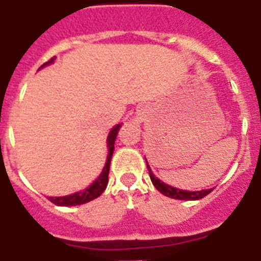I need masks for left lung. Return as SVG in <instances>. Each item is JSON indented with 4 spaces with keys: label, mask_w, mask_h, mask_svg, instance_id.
I'll return each instance as SVG.
<instances>
[{
    "label": "left lung",
    "mask_w": 261,
    "mask_h": 261,
    "mask_svg": "<svg viewBox=\"0 0 261 261\" xmlns=\"http://www.w3.org/2000/svg\"><path fill=\"white\" fill-rule=\"evenodd\" d=\"M146 166H147V170H149V175H150L151 183L154 184V187H155L156 190L162 193V195L167 196V197H171V199L200 200V199H204L205 196L209 195V193L213 191V188H209V190H201V191L179 190V188H175V187H172V186H168V184H166L165 181H162L161 179H158V177L153 174V171H151V168H150V166H149V163H147V161H146Z\"/></svg>",
    "instance_id": "8db88e82"
}]
</instances>
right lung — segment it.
Listing matches in <instances>:
<instances>
[{
    "mask_svg": "<svg viewBox=\"0 0 261 261\" xmlns=\"http://www.w3.org/2000/svg\"><path fill=\"white\" fill-rule=\"evenodd\" d=\"M56 60V57H53L52 60H49L48 62L43 64L39 69L44 68V66L50 65L53 64ZM120 126L121 124H116L114 128L111 129L110 133L107 136V147H108V154L107 158H106V163L105 167H103L102 172L99 174V176L96 177L95 180L93 183L90 184L89 187H86L85 190L77 191L74 193H70V195H65V196H49L48 199H49L50 202H53L57 206H75V205H82L86 204V202L91 201V200L96 199L99 196L102 195L103 191L106 190V187L108 184V172H110V165H111V159H112V154H114L115 150V140H116L117 132H119Z\"/></svg>",
    "mask_w": 261,
    "mask_h": 261,
    "instance_id": "add662e5",
    "label": "right lung"
}]
</instances>
